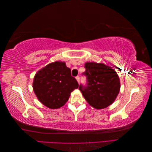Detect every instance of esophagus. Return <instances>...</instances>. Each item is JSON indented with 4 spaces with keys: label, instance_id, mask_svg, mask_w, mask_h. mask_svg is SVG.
Here are the masks:
<instances>
[{
    "label": "esophagus",
    "instance_id": "obj_1",
    "mask_svg": "<svg viewBox=\"0 0 152 152\" xmlns=\"http://www.w3.org/2000/svg\"><path fill=\"white\" fill-rule=\"evenodd\" d=\"M76 79H77V82H80V77H79V75H77V77H76Z\"/></svg>",
    "mask_w": 152,
    "mask_h": 152
}]
</instances>
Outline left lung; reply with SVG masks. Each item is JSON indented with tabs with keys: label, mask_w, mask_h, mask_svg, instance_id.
Returning a JSON list of instances; mask_svg holds the SVG:
<instances>
[{
	"label": "left lung",
	"mask_w": 152,
	"mask_h": 152,
	"mask_svg": "<svg viewBox=\"0 0 152 152\" xmlns=\"http://www.w3.org/2000/svg\"><path fill=\"white\" fill-rule=\"evenodd\" d=\"M86 86L80 84L79 90L91 106L96 109L107 108L115 100L121 84L119 77L112 67L103 63H86Z\"/></svg>",
	"instance_id": "1"
}]
</instances>
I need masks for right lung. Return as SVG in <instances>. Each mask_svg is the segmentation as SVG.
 <instances>
[{
    "label": "right lung",
    "mask_w": 152,
    "mask_h": 152,
    "mask_svg": "<svg viewBox=\"0 0 152 152\" xmlns=\"http://www.w3.org/2000/svg\"><path fill=\"white\" fill-rule=\"evenodd\" d=\"M79 87L70 68L65 62L49 63L36 73L33 89L37 97L45 107L59 108L68 100L72 92Z\"/></svg>",
    "instance_id": "add662e5"
}]
</instances>
